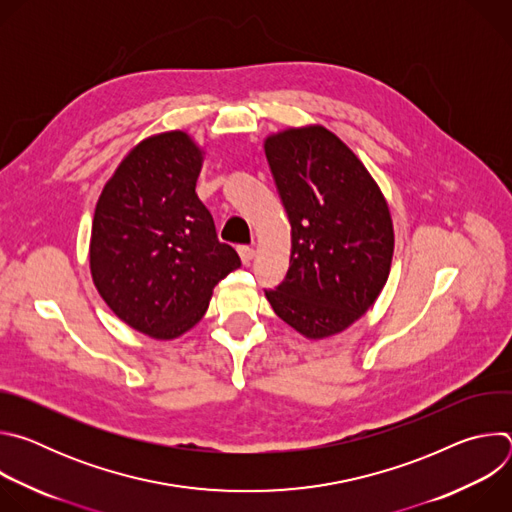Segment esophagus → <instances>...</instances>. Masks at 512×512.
Returning <instances> with one entry per match:
<instances>
[{
    "label": "esophagus",
    "instance_id": "1",
    "mask_svg": "<svg viewBox=\"0 0 512 512\" xmlns=\"http://www.w3.org/2000/svg\"><path fill=\"white\" fill-rule=\"evenodd\" d=\"M237 251H239L241 261H243L245 265H249V263H251V259L255 257V249H253V247H249V245H241Z\"/></svg>",
    "mask_w": 512,
    "mask_h": 512
}]
</instances>
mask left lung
I'll list each match as a JSON object with an SVG mask.
<instances>
[{"label":"left lung","instance_id":"8db88e82","mask_svg":"<svg viewBox=\"0 0 512 512\" xmlns=\"http://www.w3.org/2000/svg\"><path fill=\"white\" fill-rule=\"evenodd\" d=\"M265 156L291 225L273 312L308 338L348 328L379 298L393 257L389 206L362 162L326 127L267 137Z\"/></svg>","mask_w":512,"mask_h":512}]
</instances>
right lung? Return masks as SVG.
<instances>
[{
    "instance_id": "obj_1",
    "label": "right lung",
    "mask_w": 512,
    "mask_h": 512,
    "mask_svg": "<svg viewBox=\"0 0 512 512\" xmlns=\"http://www.w3.org/2000/svg\"><path fill=\"white\" fill-rule=\"evenodd\" d=\"M202 152L184 131L143 139L105 184L93 218L91 273L131 328L170 340L206 312L214 285L241 267L196 194Z\"/></svg>"
}]
</instances>
